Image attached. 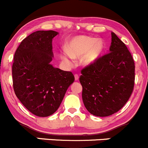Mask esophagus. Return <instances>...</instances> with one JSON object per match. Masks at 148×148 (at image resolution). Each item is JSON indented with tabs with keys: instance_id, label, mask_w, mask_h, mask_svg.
<instances>
[{
	"instance_id": "obj_1",
	"label": "esophagus",
	"mask_w": 148,
	"mask_h": 148,
	"mask_svg": "<svg viewBox=\"0 0 148 148\" xmlns=\"http://www.w3.org/2000/svg\"><path fill=\"white\" fill-rule=\"evenodd\" d=\"M74 79H75L76 81L79 80V75H78V74H75V75H74Z\"/></svg>"
}]
</instances>
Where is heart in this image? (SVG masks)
I'll list each match as a JSON object with an SVG mask.
<instances>
[{
    "instance_id": "1",
    "label": "heart",
    "mask_w": 148,
    "mask_h": 148,
    "mask_svg": "<svg viewBox=\"0 0 148 148\" xmlns=\"http://www.w3.org/2000/svg\"><path fill=\"white\" fill-rule=\"evenodd\" d=\"M103 44L101 41L89 36H77L72 38L67 46V50L62 52V60L69 66H72L74 59L82 57L81 63L84 66L93 64L103 51Z\"/></svg>"
}]
</instances>
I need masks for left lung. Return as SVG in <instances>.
<instances>
[{"label":"left lung","instance_id":"1","mask_svg":"<svg viewBox=\"0 0 148 148\" xmlns=\"http://www.w3.org/2000/svg\"><path fill=\"white\" fill-rule=\"evenodd\" d=\"M110 53L82 70L84 104L89 113L107 117L126 104L133 91L135 63L125 44L112 32Z\"/></svg>","mask_w":148,"mask_h":148}]
</instances>
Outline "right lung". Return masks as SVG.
<instances>
[{
    "label": "right lung",
    "instance_id": "right-lung-1",
    "mask_svg": "<svg viewBox=\"0 0 148 148\" xmlns=\"http://www.w3.org/2000/svg\"><path fill=\"white\" fill-rule=\"evenodd\" d=\"M59 33L37 31L23 40L14 55L12 75L15 94L32 114L48 117L60 106L74 81L71 71L55 68L52 41Z\"/></svg>",
    "mask_w": 148,
    "mask_h": 148
}]
</instances>
